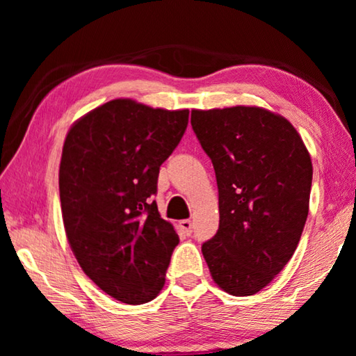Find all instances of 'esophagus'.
Wrapping results in <instances>:
<instances>
[{
	"label": "esophagus",
	"instance_id": "1",
	"mask_svg": "<svg viewBox=\"0 0 356 356\" xmlns=\"http://www.w3.org/2000/svg\"><path fill=\"white\" fill-rule=\"evenodd\" d=\"M180 227H182V231L186 234V236H190V234L193 232V222L190 220L180 221Z\"/></svg>",
	"mask_w": 356,
	"mask_h": 356
}]
</instances>
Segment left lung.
I'll list each match as a JSON object with an SVG mask.
<instances>
[{
	"instance_id": "left-lung-1",
	"label": "left lung",
	"mask_w": 356,
	"mask_h": 356,
	"mask_svg": "<svg viewBox=\"0 0 356 356\" xmlns=\"http://www.w3.org/2000/svg\"><path fill=\"white\" fill-rule=\"evenodd\" d=\"M191 127L212 160L220 226L202 243L222 291L254 295L291 261L309 212L312 163L286 118L259 106L193 110Z\"/></svg>"
}]
</instances>
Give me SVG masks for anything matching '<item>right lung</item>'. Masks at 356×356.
Wrapping results in <instances>:
<instances>
[{
    "label": "right lung",
    "instance_id": "add662e5",
    "mask_svg": "<svg viewBox=\"0 0 356 356\" xmlns=\"http://www.w3.org/2000/svg\"><path fill=\"white\" fill-rule=\"evenodd\" d=\"M188 114L116 99L78 119L65 136L59 197L70 248L83 272L122 303L159 295L179 245L150 196Z\"/></svg>",
    "mask_w": 356,
    "mask_h": 356
}]
</instances>
